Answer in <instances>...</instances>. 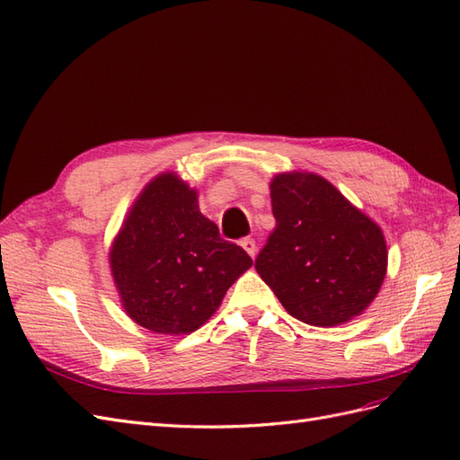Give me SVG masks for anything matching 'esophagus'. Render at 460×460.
I'll use <instances>...</instances> for the list:
<instances>
[{"label":"esophagus","mask_w":460,"mask_h":460,"mask_svg":"<svg viewBox=\"0 0 460 460\" xmlns=\"http://www.w3.org/2000/svg\"><path fill=\"white\" fill-rule=\"evenodd\" d=\"M242 247L245 249V252L252 255L253 259H255V255H257V243H255V240L253 238H243L242 240Z\"/></svg>","instance_id":"34e87169"}]
</instances>
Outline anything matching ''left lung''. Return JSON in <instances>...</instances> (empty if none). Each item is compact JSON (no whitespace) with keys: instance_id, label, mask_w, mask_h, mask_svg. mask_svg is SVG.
<instances>
[{"instance_id":"left-lung-1","label":"left lung","mask_w":460,"mask_h":460,"mask_svg":"<svg viewBox=\"0 0 460 460\" xmlns=\"http://www.w3.org/2000/svg\"><path fill=\"white\" fill-rule=\"evenodd\" d=\"M276 228L255 269L284 309L311 326H340L378 296L387 270L380 226L313 172L270 182Z\"/></svg>"}]
</instances>
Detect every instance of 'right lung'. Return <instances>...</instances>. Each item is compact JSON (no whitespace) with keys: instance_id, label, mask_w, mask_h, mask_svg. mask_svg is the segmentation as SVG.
Returning <instances> with one entry per match:
<instances>
[{"instance_id":"obj_1","label":"right lung","mask_w":460,"mask_h":460,"mask_svg":"<svg viewBox=\"0 0 460 460\" xmlns=\"http://www.w3.org/2000/svg\"><path fill=\"white\" fill-rule=\"evenodd\" d=\"M109 262L127 314L169 336L205 324L253 264L240 245L220 238L199 211L198 191L174 172L153 178L137 196Z\"/></svg>"}]
</instances>
